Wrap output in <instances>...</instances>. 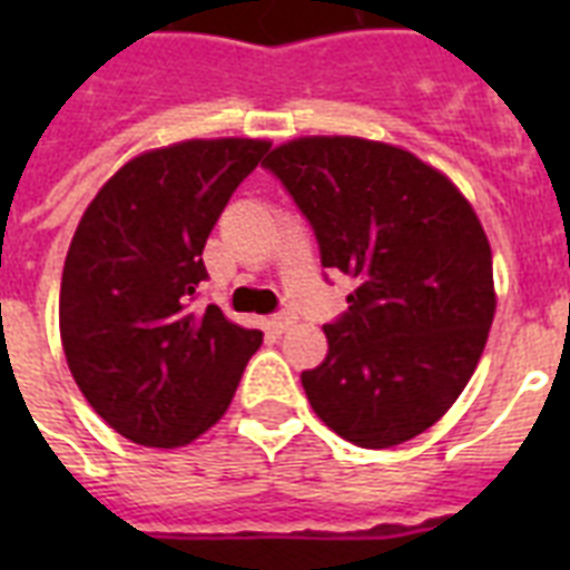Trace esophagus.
I'll use <instances>...</instances> for the list:
<instances>
[{
	"label": "esophagus",
	"mask_w": 570,
	"mask_h": 570,
	"mask_svg": "<svg viewBox=\"0 0 570 570\" xmlns=\"http://www.w3.org/2000/svg\"><path fill=\"white\" fill-rule=\"evenodd\" d=\"M293 322H295V313L289 311V307H284V311L275 313V316H272V320H268V328L277 331V334H281V331L289 328V325H293Z\"/></svg>",
	"instance_id": "esophagus-1"
}]
</instances>
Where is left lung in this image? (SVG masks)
<instances>
[{
    "instance_id": "left-lung-1",
    "label": "left lung",
    "mask_w": 570,
    "mask_h": 570,
    "mask_svg": "<svg viewBox=\"0 0 570 570\" xmlns=\"http://www.w3.org/2000/svg\"><path fill=\"white\" fill-rule=\"evenodd\" d=\"M302 209L322 268L355 281L302 387L364 450L423 434L459 399L494 322L491 245L455 186L399 147L298 138L263 163Z\"/></svg>"
}]
</instances>
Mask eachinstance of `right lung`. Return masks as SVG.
<instances>
[{"mask_svg": "<svg viewBox=\"0 0 570 570\" xmlns=\"http://www.w3.org/2000/svg\"><path fill=\"white\" fill-rule=\"evenodd\" d=\"M218 138L150 150L111 177L76 227L58 325L88 405L141 446H183L222 420L263 343L215 304L197 311L204 245L266 156Z\"/></svg>", "mask_w": 570, "mask_h": 570, "instance_id": "obj_1", "label": "right lung"}]
</instances>
